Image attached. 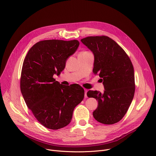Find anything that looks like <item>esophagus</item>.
I'll use <instances>...</instances> for the list:
<instances>
[{
	"label": "esophagus",
	"instance_id": "1",
	"mask_svg": "<svg viewBox=\"0 0 156 156\" xmlns=\"http://www.w3.org/2000/svg\"><path fill=\"white\" fill-rule=\"evenodd\" d=\"M87 91H88V90L87 89H85V98L88 97H87Z\"/></svg>",
	"mask_w": 156,
	"mask_h": 156
}]
</instances>
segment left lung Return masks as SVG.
<instances>
[{"label":"left lung","mask_w":156,"mask_h":156,"mask_svg":"<svg viewBox=\"0 0 156 156\" xmlns=\"http://www.w3.org/2000/svg\"><path fill=\"white\" fill-rule=\"evenodd\" d=\"M94 55L93 71L102 79L105 90L88 91L87 96L98 103L93 116L110 125L119 122L127 113L135 92L132 62L124 50L107 36H90L81 39Z\"/></svg>","instance_id":"obj_1"}]
</instances>
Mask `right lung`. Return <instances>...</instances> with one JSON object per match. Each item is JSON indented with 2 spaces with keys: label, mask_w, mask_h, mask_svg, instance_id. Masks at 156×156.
<instances>
[{
  "label": "right lung",
  "mask_w": 156,
  "mask_h": 156,
  "mask_svg": "<svg viewBox=\"0 0 156 156\" xmlns=\"http://www.w3.org/2000/svg\"><path fill=\"white\" fill-rule=\"evenodd\" d=\"M79 45L77 40L41 41L29 50L24 60L20 91L27 107L48 129L68 126L75 108L84 98L80 85L65 87L53 78L61 74Z\"/></svg>",
  "instance_id": "add662e5"
}]
</instances>
